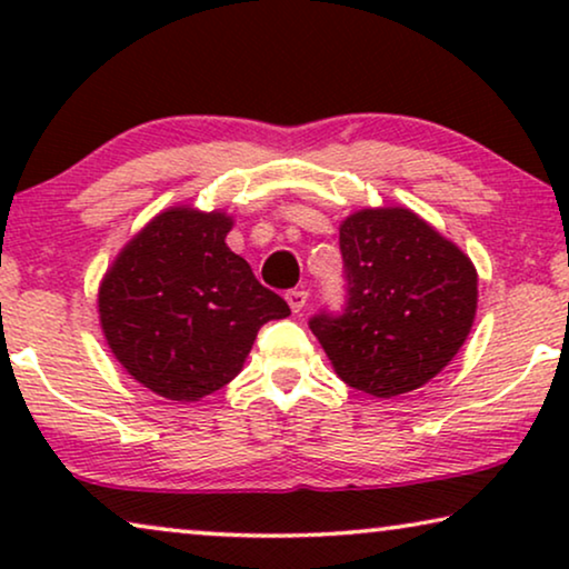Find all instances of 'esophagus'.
Instances as JSON below:
<instances>
[{"instance_id":"1","label":"esophagus","mask_w":569,"mask_h":569,"mask_svg":"<svg viewBox=\"0 0 569 569\" xmlns=\"http://www.w3.org/2000/svg\"><path fill=\"white\" fill-rule=\"evenodd\" d=\"M287 298V302H290V308H292V313H300L302 308H306V302H308V290H290L284 295Z\"/></svg>"}]
</instances>
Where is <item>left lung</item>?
I'll list each match as a JSON object with an SVG mask.
<instances>
[{"instance_id": "8db88e82", "label": "left lung", "mask_w": 569, "mask_h": 569, "mask_svg": "<svg viewBox=\"0 0 569 569\" xmlns=\"http://www.w3.org/2000/svg\"><path fill=\"white\" fill-rule=\"evenodd\" d=\"M347 306L310 331L347 386L378 399L422 388L458 355L477 316V269L411 209H360L339 228Z\"/></svg>"}]
</instances>
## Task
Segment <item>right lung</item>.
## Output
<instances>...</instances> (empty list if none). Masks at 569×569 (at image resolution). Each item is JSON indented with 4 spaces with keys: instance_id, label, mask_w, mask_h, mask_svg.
<instances>
[{
    "instance_id": "obj_1",
    "label": "right lung",
    "mask_w": 569,
    "mask_h": 569,
    "mask_svg": "<svg viewBox=\"0 0 569 569\" xmlns=\"http://www.w3.org/2000/svg\"><path fill=\"white\" fill-rule=\"evenodd\" d=\"M224 212L173 207L116 256L98 292L106 341L131 378L170 401H199L243 368L256 333L290 306L224 238Z\"/></svg>"
}]
</instances>
